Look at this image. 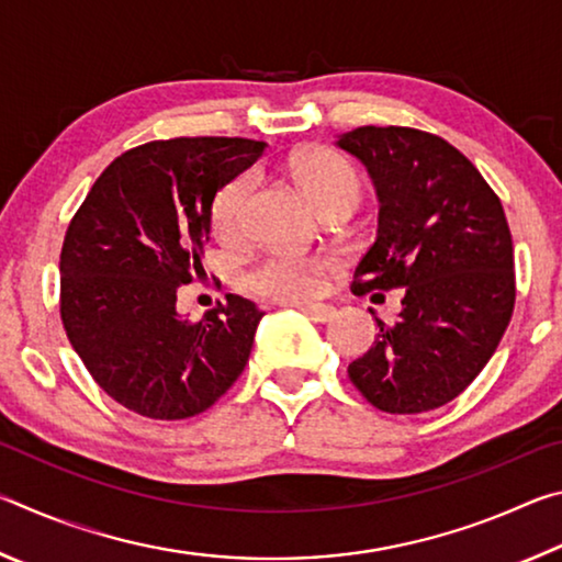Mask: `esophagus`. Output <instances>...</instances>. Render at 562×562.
Wrapping results in <instances>:
<instances>
[{
	"instance_id": "34e87169",
	"label": "esophagus",
	"mask_w": 562,
	"mask_h": 562,
	"mask_svg": "<svg viewBox=\"0 0 562 562\" xmlns=\"http://www.w3.org/2000/svg\"><path fill=\"white\" fill-rule=\"evenodd\" d=\"M304 315H307L310 319H315V322H322V325H325V322H331L337 317V310L331 307V304H302L300 307Z\"/></svg>"
}]
</instances>
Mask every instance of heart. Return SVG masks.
Wrapping results in <instances>:
<instances>
[{"label": "heart", "mask_w": 562, "mask_h": 562, "mask_svg": "<svg viewBox=\"0 0 562 562\" xmlns=\"http://www.w3.org/2000/svg\"><path fill=\"white\" fill-rule=\"evenodd\" d=\"M292 173L304 198L322 207L331 201L355 203L359 198L361 180L357 168L345 156L327 148L307 150L292 160ZM250 193V178L237 176L217 190L211 203V225L221 240H233L240 231V213L245 198ZM327 260L310 255L278 252L255 262L247 272V288L262 297L278 302H304L319 294L325 282Z\"/></svg>", "instance_id": "b5f03b06"}]
</instances>
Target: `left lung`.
Instances as JSON below:
<instances>
[{
  "mask_svg": "<svg viewBox=\"0 0 562 562\" xmlns=\"http://www.w3.org/2000/svg\"><path fill=\"white\" fill-rule=\"evenodd\" d=\"M337 146L367 166L379 195L376 240L351 290L404 294L394 325L374 317V345L347 374L386 414L431 412L479 376L510 322L506 213L479 168L434 133L361 126Z\"/></svg>",
  "mask_w": 562,
  "mask_h": 562,
  "instance_id": "1",
  "label": "left lung"
}]
</instances>
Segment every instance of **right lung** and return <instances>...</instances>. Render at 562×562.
<instances>
[{
    "label": "right lung",
    "mask_w": 562,
    "mask_h": 562,
    "mask_svg": "<svg viewBox=\"0 0 562 562\" xmlns=\"http://www.w3.org/2000/svg\"><path fill=\"white\" fill-rule=\"evenodd\" d=\"M262 150L250 138L150 140L113 160L71 217L59 260L66 337L131 412L195 416L243 374L265 312L227 294L190 322L176 300L203 274L215 193Z\"/></svg>",
    "instance_id": "1"
}]
</instances>
